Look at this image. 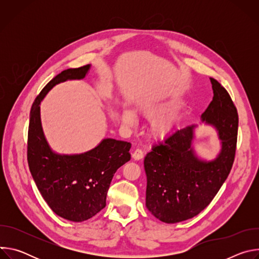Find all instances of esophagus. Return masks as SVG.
<instances>
[{
    "label": "esophagus",
    "instance_id": "1",
    "mask_svg": "<svg viewBox=\"0 0 259 259\" xmlns=\"http://www.w3.org/2000/svg\"><path fill=\"white\" fill-rule=\"evenodd\" d=\"M143 156H144V154H143V152H142L140 149H136V150L134 151L133 155H132V157H133L134 160H141V159L143 158Z\"/></svg>",
    "mask_w": 259,
    "mask_h": 259
}]
</instances>
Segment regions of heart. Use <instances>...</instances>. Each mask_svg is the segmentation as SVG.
Segmentation results:
<instances>
[{
    "mask_svg": "<svg viewBox=\"0 0 259 259\" xmlns=\"http://www.w3.org/2000/svg\"><path fill=\"white\" fill-rule=\"evenodd\" d=\"M175 102H172L171 104H174ZM167 108V105H158V106H147L145 108L146 112L149 113H157V112H161L162 109ZM123 121L126 124H132L134 121V115L133 113H131L130 110H127V112L124 113L123 115ZM175 124V116L172 114L169 115H165L162 116L160 118H158L155 122H154V130L158 133V134H165L168 131H170L172 129V127Z\"/></svg>",
    "mask_w": 259,
    "mask_h": 259,
    "instance_id": "obj_1",
    "label": "heart"
}]
</instances>
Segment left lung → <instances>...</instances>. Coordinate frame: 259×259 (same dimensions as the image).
<instances>
[{"mask_svg": "<svg viewBox=\"0 0 259 259\" xmlns=\"http://www.w3.org/2000/svg\"><path fill=\"white\" fill-rule=\"evenodd\" d=\"M213 99L202 115L216 127L223 150L213 162L199 161L191 149L193 129H176L152 145L144 158L145 205L166 224L190 219L203 211L228 178L236 156L239 116L226 88L210 78Z\"/></svg>", "mask_w": 259, "mask_h": 259, "instance_id": "8db88e82", "label": "left lung"}]
</instances>
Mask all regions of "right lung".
<instances>
[{
    "instance_id": "obj_1",
    "label": "right lung",
    "mask_w": 259,
    "mask_h": 259,
    "mask_svg": "<svg viewBox=\"0 0 259 259\" xmlns=\"http://www.w3.org/2000/svg\"><path fill=\"white\" fill-rule=\"evenodd\" d=\"M90 65L68 68L54 77L35 97L29 114L27 163L43 199L58 216L81 223L106 205V195L116 171L131 159V143L103 139L92 151L77 156L51 152L43 135L40 102L60 82L83 79Z\"/></svg>"
}]
</instances>
